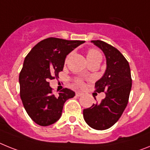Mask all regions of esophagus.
I'll list each match as a JSON object with an SVG mask.
<instances>
[{
  "label": "esophagus",
  "mask_w": 150,
  "mask_h": 150,
  "mask_svg": "<svg viewBox=\"0 0 150 150\" xmlns=\"http://www.w3.org/2000/svg\"><path fill=\"white\" fill-rule=\"evenodd\" d=\"M82 94L83 93L81 92H80V91H77L76 93H75V95H76L77 97H81Z\"/></svg>",
  "instance_id": "esophagus-1"
}]
</instances>
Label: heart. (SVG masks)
<instances>
[{
  "instance_id": "1",
  "label": "heart",
  "mask_w": 150,
  "mask_h": 150,
  "mask_svg": "<svg viewBox=\"0 0 150 150\" xmlns=\"http://www.w3.org/2000/svg\"><path fill=\"white\" fill-rule=\"evenodd\" d=\"M67 57V59H68ZM97 58H101L102 59V55H101V53L98 51L96 49H93V48H91V49H89L87 52V59L88 60H92V59H97ZM75 82L78 85H82L83 82L81 80V79H76L75 80Z\"/></svg>"
}]
</instances>
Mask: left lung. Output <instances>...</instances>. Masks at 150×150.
<instances>
[{
  "instance_id": "left-lung-1",
  "label": "left lung",
  "mask_w": 150,
  "mask_h": 150,
  "mask_svg": "<svg viewBox=\"0 0 150 150\" xmlns=\"http://www.w3.org/2000/svg\"><path fill=\"white\" fill-rule=\"evenodd\" d=\"M100 48L106 59L103 76L95 83V91L105 92L100 103L83 110L84 121L96 130H106L116 123L128 103L132 79L129 63L121 52L103 41H91Z\"/></svg>"
}]
</instances>
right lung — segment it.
<instances>
[{
    "mask_svg": "<svg viewBox=\"0 0 150 150\" xmlns=\"http://www.w3.org/2000/svg\"><path fill=\"white\" fill-rule=\"evenodd\" d=\"M84 42L48 38L38 43L25 58L19 78L20 97L29 117L39 125L59 120L65 102L75 95L68 88L55 95L49 81L59 77L66 56Z\"/></svg>",
    "mask_w": 150,
    "mask_h": 150,
    "instance_id": "obj_1",
    "label": "right lung"
}]
</instances>
